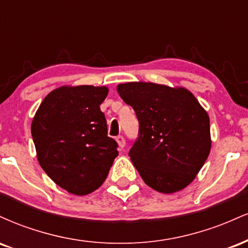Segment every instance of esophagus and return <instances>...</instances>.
Returning a JSON list of instances; mask_svg holds the SVG:
<instances>
[{
    "mask_svg": "<svg viewBox=\"0 0 248 248\" xmlns=\"http://www.w3.org/2000/svg\"><path fill=\"white\" fill-rule=\"evenodd\" d=\"M116 142H118V144H119V147L121 148H124V146H126V140H124V138L122 135H119V136H116Z\"/></svg>",
    "mask_w": 248,
    "mask_h": 248,
    "instance_id": "obj_1",
    "label": "esophagus"
}]
</instances>
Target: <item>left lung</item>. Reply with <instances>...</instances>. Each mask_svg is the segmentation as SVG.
<instances>
[{
	"mask_svg": "<svg viewBox=\"0 0 248 248\" xmlns=\"http://www.w3.org/2000/svg\"><path fill=\"white\" fill-rule=\"evenodd\" d=\"M116 90L138 116L140 134L129 156L143 182L162 193L183 190L211 150L207 112L182 86L132 81Z\"/></svg>",
	"mask_w": 248,
	"mask_h": 248,
	"instance_id": "obj_1",
	"label": "left lung"
}]
</instances>
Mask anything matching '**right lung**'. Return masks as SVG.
I'll return each mask as SVG.
<instances>
[{
    "label": "right lung",
    "mask_w": 248,
    "mask_h": 248,
    "mask_svg": "<svg viewBox=\"0 0 248 248\" xmlns=\"http://www.w3.org/2000/svg\"><path fill=\"white\" fill-rule=\"evenodd\" d=\"M107 94L106 86H61L45 96L31 122L39 166L73 195L101 186L119 155L100 110Z\"/></svg>",
    "instance_id": "1"
}]
</instances>
